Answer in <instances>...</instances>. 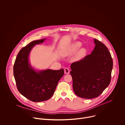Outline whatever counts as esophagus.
<instances>
[{
    "mask_svg": "<svg viewBox=\"0 0 125 125\" xmlns=\"http://www.w3.org/2000/svg\"><path fill=\"white\" fill-rule=\"evenodd\" d=\"M64 73H65V74H69V73H70V70H69V69L68 68H65V69H64Z\"/></svg>",
    "mask_w": 125,
    "mask_h": 125,
    "instance_id": "1",
    "label": "esophagus"
}]
</instances>
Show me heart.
<instances>
[{
  "label": "heart",
  "instance_id": "heart-1",
  "mask_svg": "<svg viewBox=\"0 0 125 125\" xmlns=\"http://www.w3.org/2000/svg\"><path fill=\"white\" fill-rule=\"evenodd\" d=\"M82 46V43L80 42H77L75 43H74L72 46H71L70 49H69V54H74V53H76L79 49V48L81 47V46ZM86 51L84 49H81L79 52L78 53V54L77 55V59H81V58H82L85 54Z\"/></svg>",
  "mask_w": 125,
  "mask_h": 125
}]
</instances>
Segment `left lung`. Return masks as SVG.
I'll use <instances>...</instances> for the list:
<instances>
[{
  "label": "left lung",
  "instance_id": "8db88e82",
  "mask_svg": "<svg viewBox=\"0 0 125 125\" xmlns=\"http://www.w3.org/2000/svg\"><path fill=\"white\" fill-rule=\"evenodd\" d=\"M91 54L71 65L73 88L78 96L92 99L99 96L110 83L113 60L107 47L94 39Z\"/></svg>",
  "mask_w": 125,
  "mask_h": 125
}]
</instances>
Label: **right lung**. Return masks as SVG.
<instances>
[{
	"instance_id": "right-lung-1",
	"label": "right lung",
	"mask_w": 125,
	"mask_h": 125,
	"mask_svg": "<svg viewBox=\"0 0 125 125\" xmlns=\"http://www.w3.org/2000/svg\"><path fill=\"white\" fill-rule=\"evenodd\" d=\"M44 40L33 41L23 47L18 54L13 66L18 90L24 96L35 102L50 99L64 74L63 69H47L37 72L30 66L28 60L30 51L34 45L42 43Z\"/></svg>"
}]
</instances>
